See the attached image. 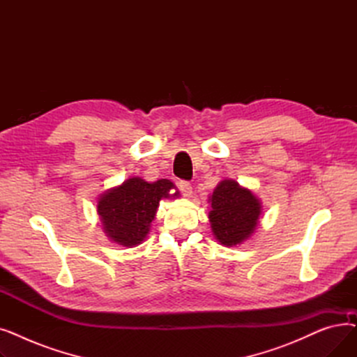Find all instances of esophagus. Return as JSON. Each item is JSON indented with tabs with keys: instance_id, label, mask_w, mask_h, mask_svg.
Segmentation results:
<instances>
[{
	"instance_id": "1",
	"label": "esophagus",
	"mask_w": 357,
	"mask_h": 357,
	"mask_svg": "<svg viewBox=\"0 0 357 357\" xmlns=\"http://www.w3.org/2000/svg\"><path fill=\"white\" fill-rule=\"evenodd\" d=\"M178 186H179V190H181L183 197H191V194H192V185H191V182H188V181H179Z\"/></svg>"
}]
</instances>
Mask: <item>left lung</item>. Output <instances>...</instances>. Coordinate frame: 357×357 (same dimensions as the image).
I'll use <instances>...</instances> for the list:
<instances>
[{"label":"left lung","instance_id":"8db88e82","mask_svg":"<svg viewBox=\"0 0 357 357\" xmlns=\"http://www.w3.org/2000/svg\"><path fill=\"white\" fill-rule=\"evenodd\" d=\"M210 202L211 229L221 245H240L255 231L260 215V202L249 190L238 186L236 181H221Z\"/></svg>","mask_w":357,"mask_h":357}]
</instances>
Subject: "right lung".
<instances>
[{
  "label": "right lung",
  "instance_id": "obj_1",
  "mask_svg": "<svg viewBox=\"0 0 357 357\" xmlns=\"http://www.w3.org/2000/svg\"><path fill=\"white\" fill-rule=\"evenodd\" d=\"M175 185L160 179L149 183L140 178H130L119 188L109 190L98 201V214L107 236L126 248L140 245L155 220L162 198H176L169 194Z\"/></svg>",
  "mask_w": 357,
  "mask_h": 357
}]
</instances>
